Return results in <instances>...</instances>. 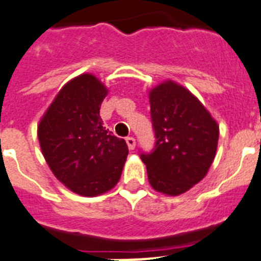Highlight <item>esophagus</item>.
I'll return each mask as SVG.
<instances>
[{
	"instance_id": "esophagus-1",
	"label": "esophagus",
	"mask_w": 261,
	"mask_h": 261,
	"mask_svg": "<svg viewBox=\"0 0 261 261\" xmlns=\"http://www.w3.org/2000/svg\"><path fill=\"white\" fill-rule=\"evenodd\" d=\"M126 145H128L129 150H135L136 147V140L133 137H126Z\"/></svg>"
}]
</instances>
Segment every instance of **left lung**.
I'll list each match as a JSON object with an SVG mask.
<instances>
[{"label":"left lung","mask_w":261,"mask_h":261,"mask_svg":"<svg viewBox=\"0 0 261 261\" xmlns=\"http://www.w3.org/2000/svg\"><path fill=\"white\" fill-rule=\"evenodd\" d=\"M155 145L141 153L156 192L177 196L204 179L216 156L220 128L191 91L172 81L149 94Z\"/></svg>","instance_id":"8db88e82"}]
</instances>
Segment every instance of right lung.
<instances>
[{"label":"right lung","mask_w":261,"mask_h":261,"mask_svg":"<svg viewBox=\"0 0 261 261\" xmlns=\"http://www.w3.org/2000/svg\"><path fill=\"white\" fill-rule=\"evenodd\" d=\"M108 90L93 74H81L60 90L38 125L41 151L55 176L70 191L98 196L119 181L128 155L99 111Z\"/></svg>","instance_id":"1"}]
</instances>
